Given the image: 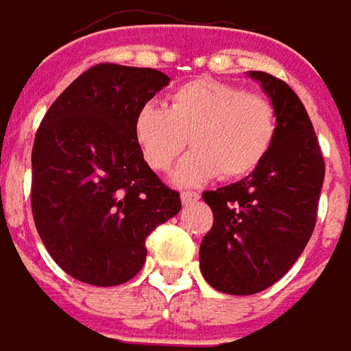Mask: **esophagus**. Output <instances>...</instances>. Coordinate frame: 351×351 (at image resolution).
I'll return each instance as SVG.
<instances>
[{"label":"esophagus","instance_id":"34e87169","mask_svg":"<svg viewBox=\"0 0 351 351\" xmlns=\"http://www.w3.org/2000/svg\"><path fill=\"white\" fill-rule=\"evenodd\" d=\"M200 196L196 194V192H182V204L184 206H188V204H192V202H196Z\"/></svg>","mask_w":351,"mask_h":351}]
</instances>
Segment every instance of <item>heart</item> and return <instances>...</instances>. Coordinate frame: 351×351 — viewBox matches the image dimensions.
Here are the masks:
<instances>
[{"label":"heart","mask_w":351,"mask_h":351,"mask_svg":"<svg viewBox=\"0 0 351 351\" xmlns=\"http://www.w3.org/2000/svg\"><path fill=\"white\" fill-rule=\"evenodd\" d=\"M276 128L267 97L213 80L176 89L167 108L147 101L134 116V141L157 171L176 163L190 136L194 151L173 171L178 186H198L219 173L225 180L250 176L269 153Z\"/></svg>","instance_id":"obj_1"}]
</instances>
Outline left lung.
I'll use <instances>...</instances> for the list:
<instances>
[{
    "instance_id": "1",
    "label": "left lung",
    "mask_w": 351,
    "mask_h": 351,
    "mask_svg": "<svg viewBox=\"0 0 351 351\" xmlns=\"http://www.w3.org/2000/svg\"><path fill=\"white\" fill-rule=\"evenodd\" d=\"M276 108L269 153L243 180L204 192L215 223L200 245L204 280L225 294H256L276 284L306 247L325 178L311 118L298 95L263 71H247Z\"/></svg>"
}]
</instances>
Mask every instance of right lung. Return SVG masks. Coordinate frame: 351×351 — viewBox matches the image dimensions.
Wrapping results in <instances>:
<instances>
[{
	"label": "right lung",
	"instance_id": "1",
	"mask_svg": "<svg viewBox=\"0 0 351 351\" xmlns=\"http://www.w3.org/2000/svg\"><path fill=\"white\" fill-rule=\"evenodd\" d=\"M169 77L101 63L82 73L45 114L32 147V215L61 269L91 286L134 278L149 233L176 217L180 194L147 165L134 116Z\"/></svg>",
	"mask_w": 351,
	"mask_h": 351
}]
</instances>
